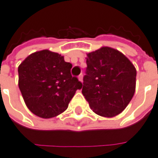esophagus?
I'll use <instances>...</instances> for the list:
<instances>
[{"label": "esophagus", "mask_w": 158, "mask_h": 158, "mask_svg": "<svg viewBox=\"0 0 158 158\" xmlns=\"http://www.w3.org/2000/svg\"><path fill=\"white\" fill-rule=\"evenodd\" d=\"M78 80L81 82H82V75H80V76H78Z\"/></svg>", "instance_id": "esophagus-1"}]
</instances>
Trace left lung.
Listing matches in <instances>:
<instances>
[{
    "label": "left lung",
    "instance_id": "left-lung-1",
    "mask_svg": "<svg viewBox=\"0 0 158 158\" xmlns=\"http://www.w3.org/2000/svg\"><path fill=\"white\" fill-rule=\"evenodd\" d=\"M82 93L90 109L112 118L125 110L135 91L136 69L118 50L103 46L87 53Z\"/></svg>",
    "mask_w": 158,
    "mask_h": 158
}]
</instances>
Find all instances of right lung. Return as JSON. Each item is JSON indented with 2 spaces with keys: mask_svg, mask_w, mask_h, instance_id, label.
<instances>
[{
  "mask_svg": "<svg viewBox=\"0 0 158 158\" xmlns=\"http://www.w3.org/2000/svg\"><path fill=\"white\" fill-rule=\"evenodd\" d=\"M72 64L49 50L30 54L18 67V86L28 109L50 118L65 112L82 83L71 76Z\"/></svg>",
  "mask_w": 158,
  "mask_h": 158,
  "instance_id": "obj_1",
  "label": "right lung"
}]
</instances>
